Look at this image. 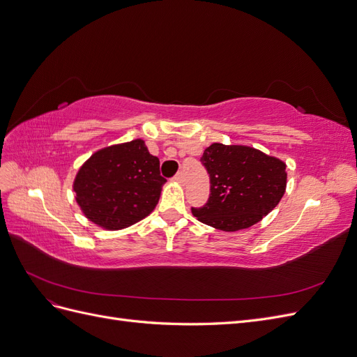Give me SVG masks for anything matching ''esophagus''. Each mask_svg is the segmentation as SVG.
<instances>
[{"label":"esophagus","instance_id":"1","mask_svg":"<svg viewBox=\"0 0 357 357\" xmlns=\"http://www.w3.org/2000/svg\"><path fill=\"white\" fill-rule=\"evenodd\" d=\"M174 181H177V183H183V181H185V177H183V172H178V174H176Z\"/></svg>","mask_w":357,"mask_h":357}]
</instances>
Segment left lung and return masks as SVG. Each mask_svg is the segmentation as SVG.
Here are the masks:
<instances>
[{
  "instance_id": "1",
  "label": "left lung",
  "mask_w": 357,
  "mask_h": 357,
  "mask_svg": "<svg viewBox=\"0 0 357 357\" xmlns=\"http://www.w3.org/2000/svg\"><path fill=\"white\" fill-rule=\"evenodd\" d=\"M201 162L210 174V198L192 214L215 229L250 228L277 207L286 192L284 162L255 147L213 143Z\"/></svg>"
}]
</instances>
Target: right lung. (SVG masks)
<instances>
[{
  "instance_id": "add662e5",
  "label": "right lung",
  "mask_w": 357,
  "mask_h": 357,
  "mask_svg": "<svg viewBox=\"0 0 357 357\" xmlns=\"http://www.w3.org/2000/svg\"><path fill=\"white\" fill-rule=\"evenodd\" d=\"M165 178L143 139L95 152L80 167L73 189L83 214L104 229L128 228L152 213Z\"/></svg>"
}]
</instances>
